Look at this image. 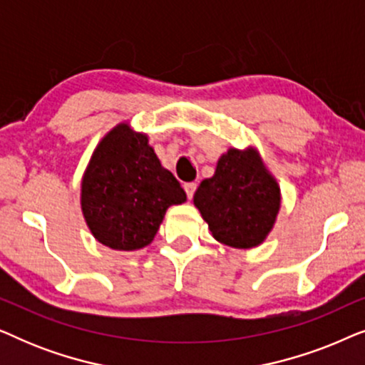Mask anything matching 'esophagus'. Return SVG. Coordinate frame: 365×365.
<instances>
[{"instance_id": "esophagus-1", "label": "esophagus", "mask_w": 365, "mask_h": 365, "mask_svg": "<svg viewBox=\"0 0 365 365\" xmlns=\"http://www.w3.org/2000/svg\"><path fill=\"white\" fill-rule=\"evenodd\" d=\"M196 187H197L196 182H186V184H184V191H186L189 199L194 196V192H196Z\"/></svg>"}]
</instances>
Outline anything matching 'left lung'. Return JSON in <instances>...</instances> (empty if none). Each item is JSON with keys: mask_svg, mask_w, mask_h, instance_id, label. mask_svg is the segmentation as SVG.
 <instances>
[{"mask_svg": "<svg viewBox=\"0 0 365 365\" xmlns=\"http://www.w3.org/2000/svg\"><path fill=\"white\" fill-rule=\"evenodd\" d=\"M194 206L216 241L251 249L271 232L281 191L254 149L231 148L219 158L214 176L199 184Z\"/></svg>", "mask_w": 365, "mask_h": 365, "instance_id": "left-lung-1", "label": "left lung"}]
</instances>
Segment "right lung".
Listing matches in <instances>:
<instances>
[{
	"label": "right lung",
	"mask_w": 365,
	"mask_h": 365,
	"mask_svg": "<svg viewBox=\"0 0 365 365\" xmlns=\"http://www.w3.org/2000/svg\"><path fill=\"white\" fill-rule=\"evenodd\" d=\"M186 192L161 166L148 136L126 123L94 149L81 184V209L93 236L116 251L146 247L173 204Z\"/></svg>",
	"instance_id": "right-lung-1"
}]
</instances>
